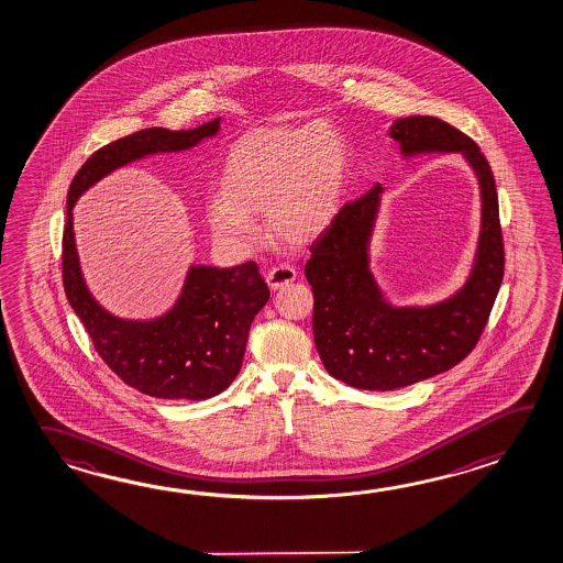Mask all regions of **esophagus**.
<instances>
[{"mask_svg": "<svg viewBox=\"0 0 563 563\" xmlns=\"http://www.w3.org/2000/svg\"><path fill=\"white\" fill-rule=\"evenodd\" d=\"M297 278V268L292 264L280 263L273 266L268 273H266V283L271 288H283L287 287L288 283H292Z\"/></svg>", "mask_w": 563, "mask_h": 563, "instance_id": "34e87169", "label": "esophagus"}]
</instances>
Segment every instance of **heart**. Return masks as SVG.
<instances>
[{
	"instance_id": "heart-1",
	"label": "heart",
	"mask_w": 563,
	"mask_h": 563,
	"mask_svg": "<svg viewBox=\"0 0 563 563\" xmlns=\"http://www.w3.org/2000/svg\"><path fill=\"white\" fill-rule=\"evenodd\" d=\"M344 174L343 139L327 122L254 130L230 148L208 224L220 242L244 249L258 241L253 214L266 212L280 239L309 241L333 220Z\"/></svg>"
}]
</instances>
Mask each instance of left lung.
Wrapping results in <instances>:
<instances>
[{"label":"left lung","instance_id":"obj_1","mask_svg":"<svg viewBox=\"0 0 563 563\" xmlns=\"http://www.w3.org/2000/svg\"><path fill=\"white\" fill-rule=\"evenodd\" d=\"M405 154L461 152L482 186V234L467 285L427 309H397L383 300L368 273L367 242L380 184L344 202L310 244L305 276L312 288V334L334 379L365 390H393L435 377L461 363L482 339L505 268L504 234L494 173L482 148L433 115H409L390 126Z\"/></svg>","mask_w":563,"mask_h":563}]
</instances>
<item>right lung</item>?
Instances as JSON below:
<instances>
[{
    "label": "right lung",
    "instance_id": "1",
    "mask_svg": "<svg viewBox=\"0 0 563 563\" xmlns=\"http://www.w3.org/2000/svg\"><path fill=\"white\" fill-rule=\"evenodd\" d=\"M220 118L195 130L146 128L96 150L81 164L68 190L62 239V280L74 312L92 339L96 353L130 387L158 399L202 401L229 387L239 375L249 329L271 297L258 264L192 266L178 302L161 319H115L92 299L81 278L74 244L71 208L102 176L156 152L192 148L219 132Z\"/></svg>",
    "mask_w": 563,
    "mask_h": 563
}]
</instances>
